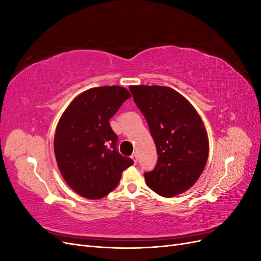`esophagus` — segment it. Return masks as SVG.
<instances>
[{"instance_id":"esophagus-1","label":"esophagus","mask_w":261,"mask_h":261,"mask_svg":"<svg viewBox=\"0 0 261 261\" xmlns=\"http://www.w3.org/2000/svg\"><path fill=\"white\" fill-rule=\"evenodd\" d=\"M130 158H132V159H133L134 163H135V164H136V163H137V160H138V158H137V154H136V153H133Z\"/></svg>"}]
</instances>
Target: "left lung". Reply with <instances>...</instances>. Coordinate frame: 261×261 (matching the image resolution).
<instances>
[{
    "label": "left lung",
    "instance_id": "left-lung-1",
    "mask_svg": "<svg viewBox=\"0 0 261 261\" xmlns=\"http://www.w3.org/2000/svg\"><path fill=\"white\" fill-rule=\"evenodd\" d=\"M129 90L159 155L154 169L144 174L146 184L167 198L186 192L199 178L208 159V136L200 116L170 87L130 86Z\"/></svg>",
    "mask_w": 261,
    "mask_h": 261
}]
</instances>
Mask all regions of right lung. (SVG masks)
<instances>
[{
    "label": "right lung",
    "mask_w": 261,
    "mask_h": 261,
    "mask_svg": "<svg viewBox=\"0 0 261 261\" xmlns=\"http://www.w3.org/2000/svg\"><path fill=\"white\" fill-rule=\"evenodd\" d=\"M130 93L120 86L96 87L75 98L61 116L54 136V153L68 186L85 198L111 193L122 172L134 164L117 151V135L110 118Z\"/></svg>",
    "instance_id": "obj_1"
}]
</instances>
